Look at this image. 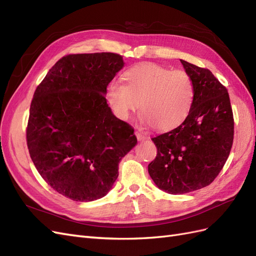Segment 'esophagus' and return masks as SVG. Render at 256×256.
I'll use <instances>...</instances> for the list:
<instances>
[{
  "mask_svg": "<svg viewBox=\"0 0 256 256\" xmlns=\"http://www.w3.org/2000/svg\"><path fill=\"white\" fill-rule=\"evenodd\" d=\"M134 134H136V136L138 141H144L147 138V136L143 132H141V131H136Z\"/></svg>",
  "mask_w": 256,
  "mask_h": 256,
  "instance_id": "34e87169",
  "label": "esophagus"
}]
</instances>
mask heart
Segmentation results:
<instances>
[{"instance_id":"heart-1","label":"heart","mask_w":256,"mask_h":256,"mask_svg":"<svg viewBox=\"0 0 256 256\" xmlns=\"http://www.w3.org/2000/svg\"><path fill=\"white\" fill-rule=\"evenodd\" d=\"M122 79L125 84L113 81L106 90L108 102L118 118L127 120L138 106L141 122L157 130L173 129L188 118L194 100L188 74L141 63L128 68Z\"/></svg>"}]
</instances>
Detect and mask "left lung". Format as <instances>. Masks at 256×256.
<instances>
[{
	"instance_id": "left-lung-1",
	"label": "left lung",
	"mask_w": 256,
	"mask_h": 256,
	"mask_svg": "<svg viewBox=\"0 0 256 256\" xmlns=\"http://www.w3.org/2000/svg\"><path fill=\"white\" fill-rule=\"evenodd\" d=\"M194 86L191 111L182 124L152 140L157 156L148 173L161 190L184 194L210 184L234 140V118L226 88L212 72L180 60Z\"/></svg>"
}]
</instances>
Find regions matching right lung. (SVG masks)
Returning a JSON list of instances; mask_svg holds the SVG:
<instances>
[{
    "mask_svg": "<svg viewBox=\"0 0 256 256\" xmlns=\"http://www.w3.org/2000/svg\"><path fill=\"white\" fill-rule=\"evenodd\" d=\"M124 66L118 53L69 54L36 88L26 144L38 173L76 202L104 196L118 162L136 144L134 129L115 118L104 94Z\"/></svg>",
    "mask_w": 256,
    "mask_h": 256,
    "instance_id": "1",
    "label": "right lung"
}]
</instances>
